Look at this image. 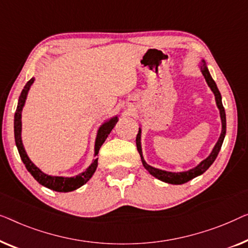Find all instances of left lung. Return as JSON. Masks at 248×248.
Returning a JSON list of instances; mask_svg holds the SVG:
<instances>
[{
	"label": "left lung",
	"mask_w": 248,
	"mask_h": 248,
	"mask_svg": "<svg viewBox=\"0 0 248 248\" xmlns=\"http://www.w3.org/2000/svg\"><path fill=\"white\" fill-rule=\"evenodd\" d=\"M199 68L202 73V75L204 76L205 82L210 90L212 91L215 95V100H216V106H217L218 110H219V114H220V120H221V132L220 136H219L217 142L212 148V151L207 158H204L203 160H201L200 163L198 164L197 166L192 167V169L187 170H182V172H170V170H160L157 169V167H154L146 162L144 158V155H142V148H141V128L139 127V131L137 135V138H136V145H137V149L139 155H140L141 158V163L146 170H148V173L153 175L156 179L162 181V182L169 183V184H175V186H179V184H183L191 181L194 177H197L201 174H203L205 170H207L209 167L212 165V163L215 162V159L217 158L218 153L220 151L222 142H224L225 136H226V112L224 109V106H222V101H221V94L219 92V90L217 88V84L214 81V78H211L210 72H209L207 62H205L204 59H202L201 64L199 65Z\"/></svg>",
	"instance_id": "8db88e82"
}]
</instances>
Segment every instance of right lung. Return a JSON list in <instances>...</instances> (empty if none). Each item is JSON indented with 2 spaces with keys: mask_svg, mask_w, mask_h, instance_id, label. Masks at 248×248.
I'll return each instance as SVG.
<instances>
[{
  "mask_svg": "<svg viewBox=\"0 0 248 248\" xmlns=\"http://www.w3.org/2000/svg\"><path fill=\"white\" fill-rule=\"evenodd\" d=\"M34 82V78L30 79L29 82L24 85V88L21 92L18 101V107H16V113H15V139H16V145L18 148L20 157L22 159L24 165H26L27 170H29L31 175L34 177V180L38 183H40L41 186L48 187V189L57 191V192H71L90 181L91 177L93 176L94 172H95L97 167V158L96 155L99 154V151L101 146L103 145V142L106 141L108 136L110 135V132L114 128V125L119 120V116H114L110 119L104 120L96 131V137L95 142H94V159L92 163L86 167L85 170H83L79 174H76L74 176H57V175H49L43 172L32 160L30 159L29 155L24 148L23 142H22V110L24 104H26V100L28 97V93L31 89Z\"/></svg>",
  "mask_w": 248,
  "mask_h": 248,
  "instance_id": "1",
  "label": "right lung"
}]
</instances>
